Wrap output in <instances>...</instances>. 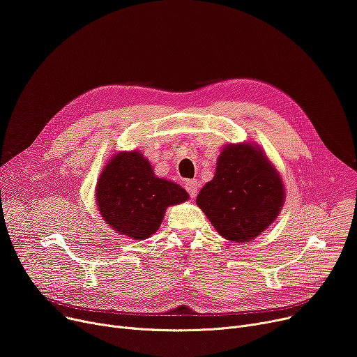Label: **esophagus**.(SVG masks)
<instances>
[{"mask_svg":"<svg viewBox=\"0 0 357 357\" xmlns=\"http://www.w3.org/2000/svg\"><path fill=\"white\" fill-rule=\"evenodd\" d=\"M185 190L188 191V194L195 198L198 194V182L195 179H188L185 182Z\"/></svg>","mask_w":357,"mask_h":357,"instance_id":"obj_1","label":"esophagus"}]
</instances>
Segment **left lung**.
I'll use <instances>...</instances> for the list:
<instances>
[{"label":"left lung","mask_w":357,"mask_h":357,"mask_svg":"<svg viewBox=\"0 0 357 357\" xmlns=\"http://www.w3.org/2000/svg\"><path fill=\"white\" fill-rule=\"evenodd\" d=\"M279 172L259 146L227 144L214 178L197 197L198 207L224 238L246 243L265 231L284 207Z\"/></svg>","instance_id":"obj_1"}]
</instances>
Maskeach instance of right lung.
<instances>
[{
  "label": "right lung",
  "mask_w": 357,
  "mask_h": 357,
  "mask_svg": "<svg viewBox=\"0 0 357 357\" xmlns=\"http://www.w3.org/2000/svg\"><path fill=\"white\" fill-rule=\"evenodd\" d=\"M175 182L155 176L140 152H120L100 175L96 199L109 227L127 237L143 240L158 231L169 205L188 199Z\"/></svg>",
  "instance_id": "1"
}]
</instances>
